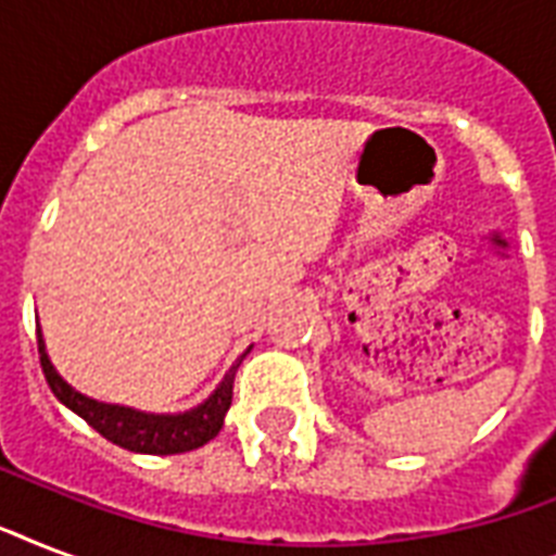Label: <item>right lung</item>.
<instances>
[{
  "instance_id": "add662e5",
  "label": "right lung",
  "mask_w": 556,
  "mask_h": 556,
  "mask_svg": "<svg viewBox=\"0 0 556 556\" xmlns=\"http://www.w3.org/2000/svg\"><path fill=\"white\" fill-rule=\"evenodd\" d=\"M37 346H39V364L46 371V380L51 392L63 401L72 413H77L83 421L89 424L91 430H98L100 435L117 447L132 450V453H150V456H173V453H187L201 444H207L210 439H216L225 415L233 404V378L239 364L230 366L225 380L218 383V389L204 401L201 406L190 409L181 415H150L129 409V406L117 404H103L94 397L80 395L77 389L65 383L56 369L51 366L46 355V343L42 334L37 331Z\"/></svg>"
}]
</instances>
